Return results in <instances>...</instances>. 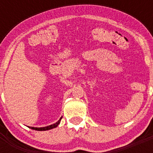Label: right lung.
<instances>
[{
    "mask_svg": "<svg viewBox=\"0 0 153 153\" xmlns=\"http://www.w3.org/2000/svg\"><path fill=\"white\" fill-rule=\"evenodd\" d=\"M61 119H62V117L60 119V120H58V121L56 123L52 124V125L48 126L40 127V128H38V127H30V129H34V130H37V131H46V130H49V129H53V128H56V127L57 126L59 125V124H60V120H61Z\"/></svg>",
    "mask_w": 153,
    "mask_h": 153,
    "instance_id": "obj_1",
    "label": "right lung"
}]
</instances>
